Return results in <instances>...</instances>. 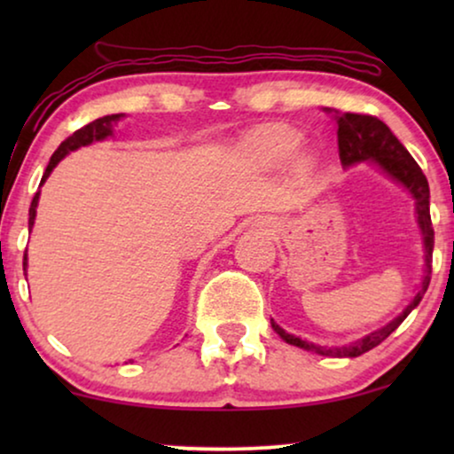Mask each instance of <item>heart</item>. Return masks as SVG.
Here are the masks:
<instances>
[{"mask_svg": "<svg viewBox=\"0 0 454 454\" xmlns=\"http://www.w3.org/2000/svg\"><path fill=\"white\" fill-rule=\"evenodd\" d=\"M301 145V138L294 129L272 126V128H260L256 132H252L244 142L246 153L252 159L260 160L264 165H281L285 160H289L297 153V148ZM301 169H306L309 160L303 157L300 159Z\"/></svg>", "mask_w": 454, "mask_h": 454, "instance_id": "heart-1", "label": "heart"}]
</instances>
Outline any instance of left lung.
Segmentation results:
<instances>
[{"instance_id":"left-lung-1","label":"left lung","mask_w":454,"mask_h":454,"mask_svg":"<svg viewBox=\"0 0 454 454\" xmlns=\"http://www.w3.org/2000/svg\"><path fill=\"white\" fill-rule=\"evenodd\" d=\"M334 120H337V140H339V157L340 163L349 167L353 163H362V160H370L376 163L380 169L405 185L409 194L415 198V215H418V225L424 233V247H426V277L424 283L418 291V295L413 297L411 303L403 309V314L396 316L395 320H390L387 326L378 328V331L365 334L364 339L356 340L351 345L343 347H322L301 340L300 337L285 333L275 320H270L275 333L283 340H287L289 345L301 347V349L320 353V356H331V357H357L362 353L374 349L376 345H380L403 320L407 318L409 312L418 306L421 297L427 291L430 285V272H432V250H434V229L430 219V185L424 171L419 169V165L415 163V159L407 153V148L396 140V136L390 132L388 126L384 121L378 120L374 115H364V114H339L334 111Z\"/></svg>"}]
</instances>
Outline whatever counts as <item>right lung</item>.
<instances>
[{
	"mask_svg": "<svg viewBox=\"0 0 454 454\" xmlns=\"http://www.w3.org/2000/svg\"><path fill=\"white\" fill-rule=\"evenodd\" d=\"M120 117H121V114L98 117V120L86 123L84 128H80V129H76V132H74L72 136H67V138L58 146V151L53 153V157H51V160H49L45 173H43L41 184L45 182V179L49 177V173H51V171L55 169V165H58L59 160L64 159L67 153L76 151V148H80V146H89V145H92V142L105 140V138H107V136L114 134V123L120 121ZM36 204H39V192H36L35 198H33V202H30V208H28V229H33V225H35ZM22 266H24V270H27V254H24V262H22Z\"/></svg>",
	"mask_w": 454,
	"mask_h": 454,
	"instance_id": "1",
	"label": "right lung"
}]
</instances>
